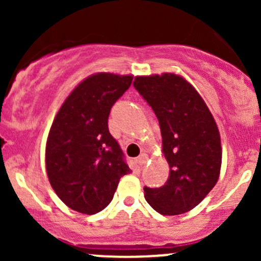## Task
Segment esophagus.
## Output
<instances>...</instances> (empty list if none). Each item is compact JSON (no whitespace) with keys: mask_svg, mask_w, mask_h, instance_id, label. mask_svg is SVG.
Returning a JSON list of instances; mask_svg holds the SVG:
<instances>
[{"mask_svg":"<svg viewBox=\"0 0 261 261\" xmlns=\"http://www.w3.org/2000/svg\"><path fill=\"white\" fill-rule=\"evenodd\" d=\"M147 155L146 154H141V155H139V158H138V163H139V165H140V167H143V165H145V163L147 162Z\"/></svg>","mask_w":261,"mask_h":261,"instance_id":"34e87169","label":"esophagus"}]
</instances>
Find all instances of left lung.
Wrapping results in <instances>:
<instances>
[{
  "mask_svg": "<svg viewBox=\"0 0 261 261\" xmlns=\"http://www.w3.org/2000/svg\"><path fill=\"white\" fill-rule=\"evenodd\" d=\"M134 87L159 121L170 168L164 186L144 187L146 202L162 215L191 211L220 175L222 151L213 116L193 86L173 73L136 77Z\"/></svg>",
  "mask_w": 261,
  "mask_h": 261,
  "instance_id": "left-lung-1",
  "label": "left lung"
}]
</instances>
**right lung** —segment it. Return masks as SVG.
Instances as JSON below:
<instances>
[{
	"label": "right lung",
	"instance_id": "right-lung-1",
	"mask_svg": "<svg viewBox=\"0 0 261 261\" xmlns=\"http://www.w3.org/2000/svg\"><path fill=\"white\" fill-rule=\"evenodd\" d=\"M131 82V75H91L73 89L53 121L46 172L55 193L74 211L94 215L106 208L120 178L131 172L109 130L110 111Z\"/></svg>",
	"mask_w": 261,
	"mask_h": 261
}]
</instances>
